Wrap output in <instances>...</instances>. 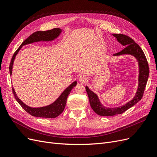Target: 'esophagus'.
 I'll return each instance as SVG.
<instances>
[{"instance_id": "esophagus-1", "label": "esophagus", "mask_w": 157, "mask_h": 157, "mask_svg": "<svg viewBox=\"0 0 157 157\" xmlns=\"http://www.w3.org/2000/svg\"><path fill=\"white\" fill-rule=\"evenodd\" d=\"M79 81L80 82H82V83H85V82H86L87 81H88V77H86V75H80V77H79Z\"/></svg>"}]
</instances>
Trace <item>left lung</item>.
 I'll return each mask as SVG.
<instances>
[{"instance_id":"obj_1","label":"left lung","mask_w":157,"mask_h":157,"mask_svg":"<svg viewBox=\"0 0 157 157\" xmlns=\"http://www.w3.org/2000/svg\"><path fill=\"white\" fill-rule=\"evenodd\" d=\"M118 42L125 46L122 51L118 52L113 56H121L124 54H130L134 56L138 61L139 64V78H138V88H137L136 96L131 101L128 102L125 105L119 107L107 108L103 106L97 95L90 90L88 86H86V90L88 94L90 106L94 111L100 116H114L122 114L128 109L134 106L143 97L144 90L146 86L147 80L149 75V68L146 57L141 50L140 46L134 42L130 37L123 34H113Z\"/></svg>"}]
</instances>
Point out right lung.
<instances>
[{
  "mask_svg": "<svg viewBox=\"0 0 157 157\" xmlns=\"http://www.w3.org/2000/svg\"><path fill=\"white\" fill-rule=\"evenodd\" d=\"M61 32V30L59 29V28H54L53 29L48 30V31H36V32L33 33V34L28 37L26 40H25L22 42L21 46L19 47L17 50L15 52V53L13 54L10 64V67H9L10 75H12V71L14 59H15L17 54L18 53V52L20 51V50L21 48V47L23 46L28 44H31L35 42L53 40L60 35ZM77 81H75L74 82L71 84L70 86H69L64 90L63 93L60 95V96L53 103L50 104V105L48 106L42 107L33 108V107L27 106L18 98V97L17 96V94L15 92V90H14L13 88H12V91L14 95V97H15L16 99L19 103V104H20V105L23 107V109H24L27 113L30 114L31 115L36 117L54 118L59 116L60 114L63 111L66 105V102H67V97L69 95L71 90H72L73 88H74L76 85H77Z\"/></svg>",
  "mask_w": 157,
  "mask_h": 157,
  "instance_id": "obj_1",
  "label": "right lung"
}]
</instances>
